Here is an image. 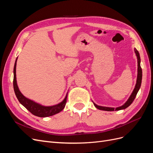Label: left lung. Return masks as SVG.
I'll return each mask as SVG.
<instances>
[{"label":"left lung","instance_id":"obj_1","mask_svg":"<svg viewBox=\"0 0 153 153\" xmlns=\"http://www.w3.org/2000/svg\"><path fill=\"white\" fill-rule=\"evenodd\" d=\"M135 52L136 53V55L137 57V61H138V74H137V83H136V85H135V89H134L132 94H131L130 97H129V99L128 100V101H126V103H125L123 106H119V107H117L116 108H111V107H105V106H98L96 105L94 103V105L96 106V107L101 110H106V111H114V110H123V109H125L127 107L130 105L132 102L133 101V100H135V97L137 94V92L139 90L140 87L141 86V83H142V68L140 66V55L139 53H138V50L135 48Z\"/></svg>","mask_w":153,"mask_h":153}]
</instances>
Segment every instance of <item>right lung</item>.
Listing matches in <instances>:
<instances>
[{"label":"right lung","mask_w":153,"mask_h":153,"mask_svg":"<svg viewBox=\"0 0 153 153\" xmlns=\"http://www.w3.org/2000/svg\"><path fill=\"white\" fill-rule=\"evenodd\" d=\"M16 61H17V58L16 59V61L15 63V66H14L13 87H14V91H15L16 96L17 99L18 100V101H19V102L23 106H24L30 113L36 115V116L40 117L52 116V115L59 113L61 111H62L64 109V108L65 107V105L66 104V99H67L68 94H66V98H64V100L62 101L61 103H60L54 106H45L37 103L34 102V101H32L28 98H25V97L21 93V92L20 91L19 89H18V87L17 85V83H16Z\"/></svg>","instance_id":"add662e5"}]
</instances>
